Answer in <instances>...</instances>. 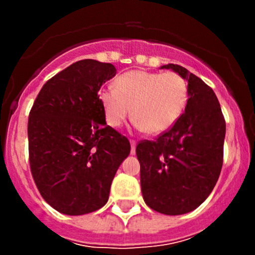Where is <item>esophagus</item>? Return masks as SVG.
Here are the masks:
<instances>
[{
	"label": "esophagus",
	"mask_w": 255,
	"mask_h": 255,
	"mask_svg": "<svg viewBox=\"0 0 255 255\" xmlns=\"http://www.w3.org/2000/svg\"><path fill=\"white\" fill-rule=\"evenodd\" d=\"M129 143H130V154H134L135 153V140L130 139Z\"/></svg>",
	"instance_id": "34e87169"
}]
</instances>
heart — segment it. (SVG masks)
I'll list each match as a JSON object with an SVG mask.
<instances>
[{
  "label": "heart",
  "mask_w": 255,
  "mask_h": 255,
  "mask_svg": "<svg viewBox=\"0 0 255 255\" xmlns=\"http://www.w3.org/2000/svg\"><path fill=\"white\" fill-rule=\"evenodd\" d=\"M187 100L186 80L174 71H127L117 79L116 89L109 87L100 92L110 126H122L132 109L137 127L151 135L170 129L181 117Z\"/></svg>",
  "instance_id": "1"
}]
</instances>
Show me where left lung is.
Segmentation results:
<instances>
[{
  "label": "left lung",
  "mask_w": 255,
  "mask_h": 255,
  "mask_svg": "<svg viewBox=\"0 0 255 255\" xmlns=\"http://www.w3.org/2000/svg\"><path fill=\"white\" fill-rule=\"evenodd\" d=\"M187 81L189 100L179 121L155 140H140L143 199L164 215H184L197 208L215 187L223 164L226 121L215 92L187 69L168 64Z\"/></svg>",
  "instance_id": "obj_1"
}]
</instances>
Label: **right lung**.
Listing matches in <instances>:
<instances>
[{"instance_id": "obj_1", "label": "right lung", "mask_w": 255, "mask_h": 255, "mask_svg": "<svg viewBox=\"0 0 255 255\" xmlns=\"http://www.w3.org/2000/svg\"><path fill=\"white\" fill-rule=\"evenodd\" d=\"M116 75L110 63L85 59L49 79L28 118L32 176L43 199L60 213L94 212L109 201L129 140L106 125L102 84Z\"/></svg>"}]
</instances>
